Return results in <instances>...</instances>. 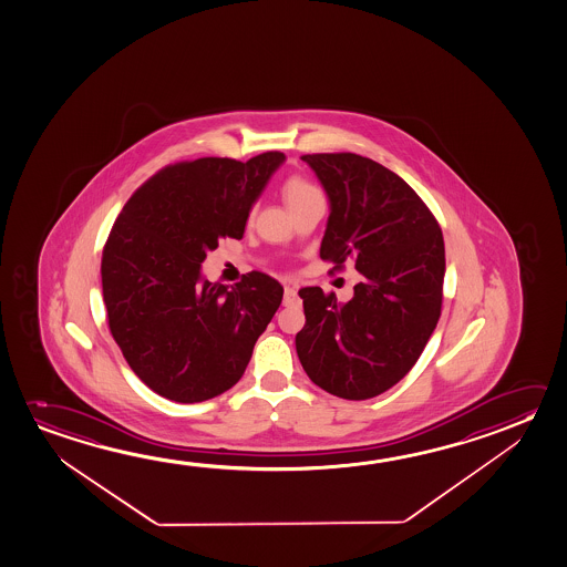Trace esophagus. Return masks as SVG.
Segmentation results:
<instances>
[{"mask_svg": "<svg viewBox=\"0 0 567 567\" xmlns=\"http://www.w3.org/2000/svg\"><path fill=\"white\" fill-rule=\"evenodd\" d=\"M284 303L286 306H296L297 303V289L291 286L284 288Z\"/></svg>", "mask_w": 567, "mask_h": 567, "instance_id": "34e87169", "label": "esophagus"}]
</instances>
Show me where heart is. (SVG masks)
Segmentation results:
<instances>
[{"label":"heart","instance_id":"heart-1","mask_svg":"<svg viewBox=\"0 0 567 567\" xmlns=\"http://www.w3.org/2000/svg\"><path fill=\"white\" fill-rule=\"evenodd\" d=\"M281 195H284V200L288 203V207L293 210V208L301 207L303 203L311 200V198L321 197V190L317 189L313 183L306 179V177L291 175L281 185Z\"/></svg>","mask_w":567,"mask_h":567}]
</instances>
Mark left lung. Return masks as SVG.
<instances>
[{
    "label": "left lung",
    "mask_w": 567,
    "mask_h": 567,
    "mask_svg": "<svg viewBox=\"0 0 567 567\" xmlns=\"http://www.w3.org/2000/svg\"><path fill=\"white\" fill-rule=\"evenodd\" d=\"M331 200L321 260H351L360 281L347 303L301 288L306 327L297 357L329 394L369 400L412 370L440 321L445 246L432 210L402 177L357 153H307Z\"/></svg>",
    "instance_id": "left-lung-1"
}]
</instances>
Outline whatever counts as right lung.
<instances>
[{
  "label": "right lung",
  "mask_w": 567,
  "mask_h": 567,
  "mask_svg": "<svg viewBox=\"0 0 567 567\" xmlns=\"http://www.w3.org/2000/svg\"><path fill=\"white\" fill-rule=\"evenodd\" d=\"M286 155L200 157L163 167L127 198L102 250L110 333L135 377L179 404L233 388L278 311V279L250 271L230 288L200 279L223 238L246 218Z\"/></svg>",
  "instance_id": "right-lung-1"
}]
</instances>
